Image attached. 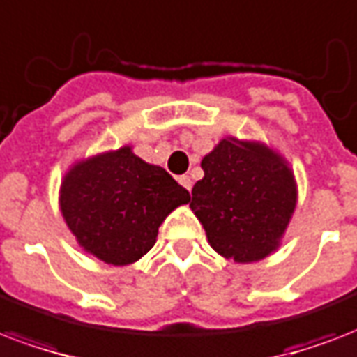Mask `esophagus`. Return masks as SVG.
Returning a JSON list of instances; mask_svg holds the SVG:
<instances>
[{
    "instance_id": "34e87169",
    "label": "esophagus",
    "mask_w": 357,
    "mask_h": 357,
    "mask_svg": "<svg viewBox=\"0 0 357 357\" xmlns=\"http://www.w3.org/2000/svg\"><path fill=\"white\" fill-rule=\"evenodd\" d=\"M178 182H181V186H182V188H186L188 192L192 190V178H190V176H188V175L178 176Z\"/></svg>"
}]
</instances>
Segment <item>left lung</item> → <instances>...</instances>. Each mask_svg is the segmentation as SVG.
I'll use <instances>...</instances> for the list:
<instances>
[{
  "mask_svg": "<svg viewBox=\"0 0 357 357\" xmlns=\"http://www.w3.org/2000/svg\"><path fill=\"white\" fill-rule=\"evenodd\" d=\"M190 208L212 250L248 264L278 250L298 203L289 162L261 141L223 137L201 162Z\"/></svg>",
  "mask_w": 357,
  "mask_h": 357,
  "instance_id": "left-lung-1",
  "label": "left lung"
}]
</instances>
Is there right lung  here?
Returning <instances> with one entry per match:
<instances>
[{"label":"right lung","instance_id":"right-lung-1","mask_svg":"<svg viewBox=\"0 0 357 357\" xmlns=\"http://www.w3.org/2000/svg\"><path fill=\"white\" fill-rule=\"evenodd\" d=\"M186 203L188 190L130 145L73 164L59 188L61 214L79 248L113 266L139 261L165 218Z\"/></svg>","mask_w":357,"mask_h":357}]
</instances>
